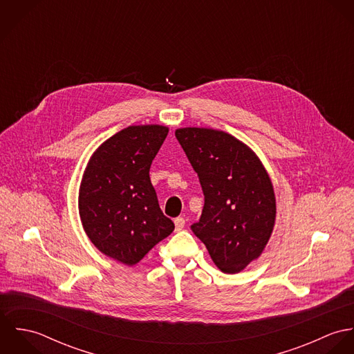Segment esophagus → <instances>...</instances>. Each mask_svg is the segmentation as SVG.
<instances>
[{"label": "esophagus", "instance_id": "obj_1", "mask_svg": "<svg viewBox=\"0 0 354 354\" xmlns=\"http://www.w3.org/2000/svg\"><path fill=\"white\" fill-rule=\"evenodd\" d=\"M174 225H176V232L183 230V229H184V226H185V219H184V218H181V216H178V218H176V219H174Z\"/></svg>", "mask_w": 354, "mask_h": 354}]
</instances>
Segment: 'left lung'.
<instances>
[{
    "label": "left lung",
    "instance_id": "obj_1",
    "mask_svg": "<svg viewBox=\"0 0 354 354\" xmlns=\"http://www.w3.org/2000/svg\"><path fill=\"white\" fill-rule=\"evenodd\" d=\"M176 138L204 195L202 216L191 229L222 272H240L271 237L277 214L271 180L256 153L223 131L180 128Z\"/></svg>",
    "mask_w": 354,
    "mask_h": 354
}]
</instances>
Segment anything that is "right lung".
Segmentation results:
<instances>
[{"label": "right lung", "mask_w": 354, "mask_h": 354, "mask_svg": "<svg viewBox=\"0 0 354 354\" xmlns=\"http://www.w3.org/2000/svg\"><path fill=\"white\" fill-rule=\"evenodd\" d=\"M167 133L162 125L128 127L102 143L83 174V229L102 253L127 266L139 263L174 230L150 180L152 160Z\"/></svg>", "instance_id": "right-lung-1"}]
</instances>
